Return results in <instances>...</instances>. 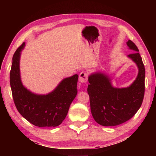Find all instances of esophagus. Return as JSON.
Here are the masks:
<instances>
[{
    "mask_svg": "<svg viewBox=\"0 0 156 156\" xmlns=\"http://www.w3.org/2000/svg\"><path fill=\"white\" fill-rule=\"evenodd\" d=\"M88 75L87 72H82L79 74V81L82 82V83H87L88 81Z\"/></svg>",
    "mask_w": 156,
    "mask_h": 156,
    "instance_id": "esophagus-1",
    "label": "esophagus"
}]
</instances>
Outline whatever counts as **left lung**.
<instances>
[{"label": "left lung", "mask_w": 156, "mask_h": 156, "mask_svg": "<svg viewBox=\"0 0 156 156\" xmlns=\"http://www.w3.org/2000/svg\"><path fill=\"white\" fill-rule=\"evenodd\" d=\"M127 44L134 53L128 57L136 63L139 68L137 77L130 87L116 88L111 80L101 73L89 76L87 91L90 97L92 115L102 126H115L131 119L141 107L145 93L144 64L139 49L134 43L129 40Z\"/></svg>", "instance_id": "left-lung-1"}]
</instances>
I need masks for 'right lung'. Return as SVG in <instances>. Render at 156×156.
<instances>
[{"label":"right lung","mask_w":156,"mask_h":156,"mask_svg":"<svg viewBox=\"0 0 156 156\" xmlns=\"http://www.w3.org/2000/svg\"><path fill=\"white\" fill-rule=\"evenodd\" d=\"M25 43L16 49L12 57L10 84L15 107L31 124L39 127H56L64 120L69 106L78 92V75L65 78L51 93L37 95L23 87L19 70V59Z\"/></svg>","instance_id":"obj_1"}]
</instances>
